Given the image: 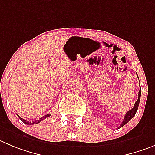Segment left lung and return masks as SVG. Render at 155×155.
I'll return each instance as SVG.
<instances>
[{
    "mask_svg": "<svg viewBox=\"0 0 155 155\" xmlns=\"http://www.w3.org/2000/svg\"><path fill=\"white\" fill-rule=\"evenodd\" d=\"M141 87H140V90H139V92H138V100H137L136 102L134 103V107H133L132 109H131V110H129L128 112H127L126 114H125V118H124L123 121L121 122V125H120V126L118 127V128H121V127H122V126H124V125H125V124L128 123V121H129L130 120H131V118H132L133 117H134V115H135L137 110H138V105H139L140 99H141Z\"/></svg>",
    "mask_w": 155,
    "mask_h": 155,
    "instance_id": "1",
    "label": "left lung"
}]
</instances>
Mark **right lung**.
<instances>
[{
  "label": "right lung",
  "mask_w": 155,
  "mask_h": 155,
  "mask_svg": "<svg viewBox=\"0 0 155 155\" xmlns=\"http://www.w3.org/2000/svg\"><path fill=\"white\" fill-rule=\"evenodd\" d=\"M50 114H47V115H44V116H43V117H42V118H40V119H39V120H36V121H26L25 119H23V118H21V117H20V116H19V115H18L19 118H20V119H21V121H22L23 122H24V123L27 124V125H34V124L40 123V121H43V120H44L45 118H48V117H50Z\"/></svg>",
  "instance_id": "1"
}]
</instances>
